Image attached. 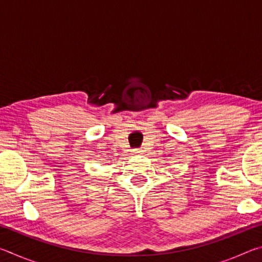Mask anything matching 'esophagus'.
<instances>
[{"instance_id":"34e87169","label":"esophagus","mask_w":262,"mask_h":262,"mask_svg":"<svg viewBox=\"0 0 262 262\" xmlns=\"http://www.w3.org/2000/svg\"><path fill=\"white\" fill-rule=\"evenodd\" d=\"M135 152H136V154H143V150H141V149H136V150H135Z\"/></svg>"}]
</instances>
